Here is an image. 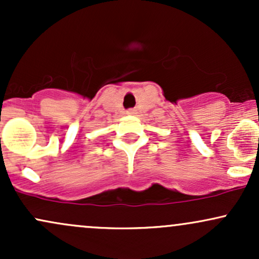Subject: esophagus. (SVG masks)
I'll return each instance as SVG.
<instances>
[{
    "mask_svg": "<svg viewBox=\"0 0 259 259\" xmlns=\"http://www.w3.org/2000/svg\"><path fill=\"white\" fill-rule=\"evenodd\" d=\"M135 109H127V111H126V113H127V114H135Z\"/></svg>",
    "mask_w": 259,
    "mask_h": 259,
    "instance_id": "1",
    "label": "esophagus"
}]
</instances>
